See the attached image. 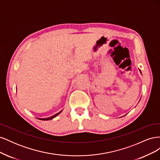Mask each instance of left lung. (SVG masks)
<instances>
[{
  "instance_id": "8db88e82",
  "label": "left lung",
  "mask_w": 160,
  "mask_h": 160,
  "mask_svg": "<svg viewBox=\"0 0 160 160\" xmlns=\"http://www.w3.org/2000/svg\"><path fill=\"white\" fill-rule=\"evenodd\" d=\"M139 71H140V70H139ZM140 72H141V71H140Z\"/></svg>"
}]
</instances>
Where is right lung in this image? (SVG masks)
Masks as SVG:
<instances>
[{"label":"right lung","mask_w":160,"mask_h":160,"mask_svg":"<svg viewBox=\"0 0 160 160\" xmlns=\"http://www.w3.org/2000/svg\"><path fill=\"white\" fill-rule=\"evenodd\" d=\"M62 110H61V111H59V113H56L55 115H52V116H51V117H49V118H37V119H40V120H43V121H47V120H51V119H53V118H55V117H57V116L59 115V114H60L61 112H62Z\"/></svg>","instance_id":"add662e5"}]
</instances>
